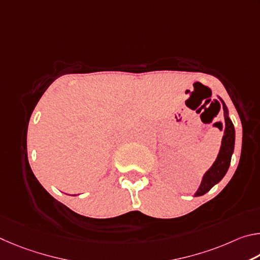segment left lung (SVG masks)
<instances>
[{
	"label": "left lung",
	"mask_w": 260,
	"mask_h": 260,
	"mask_svg": "<svg viewBox=\"0 0 260 260\" xmlns=\"http://www.w3.org/2000/svg\"><path fill=\"white\" fill-rule=\"evenodd\" d=\"M222 107H224V116H225V134L222 137L221 147L219 154H218L217 160L213 163L212 167L209 169L206 175H204L201 186L195 193V197H201L207 192H209L213 186L222 179V177L226 175L231 165L232 154L234 151V143H235V130L234 125L229 117V112H227L226 105L222 102Z\"/></svg>",
	"instance_id": "8db88e82"
}]
</instances>
